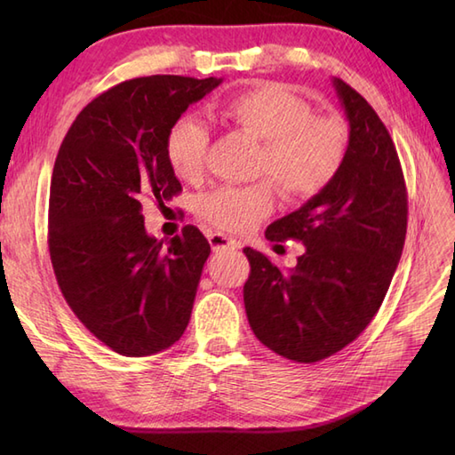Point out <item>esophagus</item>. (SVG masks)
Masks as SVG:
<instances>
[{
    "label": "esophagus",
    "mask_w": 455,
    "mask_h": 455,
    "mask_svg": "<svg viewBox=\"0 0 455 455\" xmlns=\"http://www.w3.org/2000/svg\"><path fill=\"white\" fill-rule=\"evenodd\" d=\"M209 244H211L212 250H215V252H220V250H236V248H240V243H236L235 238H228L227 235H220V233L209 235Z\"/></svg>",
    "instance_id": "34e87169"
}]
</instances>
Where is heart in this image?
Masks as SVG:
<instances>
[{
    "label": "heart",
    "mask_w": 455,
    "mask_h": 455,
    "mask_svg": "<svg viewBox=\"0 0 455 455\" xmlns=\"http://www.w3.org/2000/svg\"><path fill=\"white\" fill-rule=\"evenodd\" d=\"M217 117L262 142L258 176H269L282 196L303 201L318 196L340 172L347 131L334 115H313L308 103L277 84H258L235 95ZM209 131L193 117L180 119L168 132L166 156L183 181L205 172ZM275 203L269 180L250 186H222L197 199V215L222 230L244 233L267 217Z\"/></svg>",
    "instance_id": "obj_1"
}]
</instances>
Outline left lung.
Listing matches in <instances>:
<instances>
[{"label":"left lung","mask_w":455,"mask_h":455,"mask_svg":"<svg viewBox=\"0 0 455 455\" xmlns=\"http://www.w3.org/2000/svg\"><path fill=\"white\" fill-rule=\"evenodd\" d=\"M332 85L350 124L340 172L318 196L274 220L266 238L301 240L282 272L244 248V307L256 338L287 360L313 363L354 342L391 285L407 235V188L395 144L373 108L346 82Z\"/></svg>","instance_id":"1"}]
</instances>
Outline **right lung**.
<instances>
[{"instance_id":"1","label":"right lung","mask_w":455,"mask_h":455,"mask_svg":"<svg viewBox=\"0 0 455 455\" xmlns=\"http://www.w3.org/2000/svg\"><path fill=\"white\" fill-rule=\"evenodd\" d=\"M220 78L148 76L85 105L54 162L48 250L74 315L113 352L152 355L189 323L211 246L193 225L170 243L144 228L142 199L164 203L181 183L168 132Z\"/></svg>"}]
</instances>
